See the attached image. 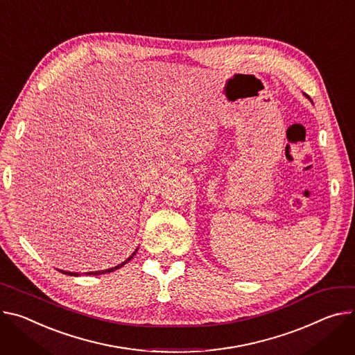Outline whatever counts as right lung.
<instances>
[{"mask_svg": "<svg viewBox=\"0 0 355 355\" xmlns=\"http://www.w3.org/2000/svg\"><path fill=\"white\" fill-rule=\"evenodd\" d=\"M137 252V250H136ZM136 252L128 257V259H125L123 263H120V265H117V266H114V268H110V269H106V270H99V272H89V273H86V275H93V276H96V275H103V273H110V272H114L116 269H119V268H121L123 265H125L128 261H132L133 259V256L136 254ZM62 272V270H60ZM62 273H65V275H69V276H79L78 273H71V272H62Z\"/></svg>", "mask_w": 355, "mask_h": 355, "instance_id": "1", "label": "right lung"}]
</instances>
